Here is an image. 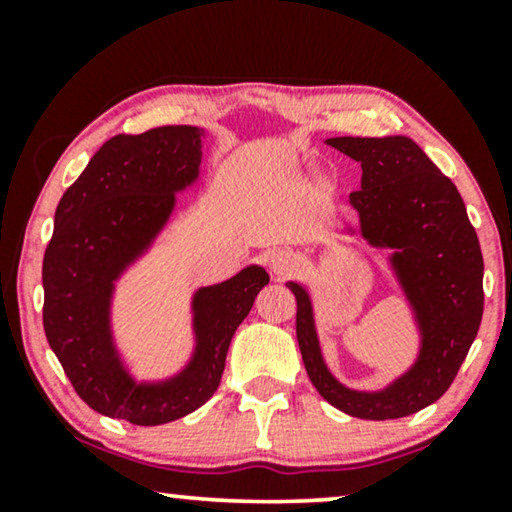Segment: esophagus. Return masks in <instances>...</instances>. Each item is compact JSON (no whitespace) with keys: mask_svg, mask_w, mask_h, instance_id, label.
<instances>
[{"mask_svg":"<svg viewBox=\"0 0 512 512\" xmlns=\"http://www.w3.org/2000/svg\"><path fill=\"white\" fill-rule=\"evenodd\" d=\"M268 265H270L272 275H277L279 279H282V277H291L293 272H296L298 261H296V256L291 254V251L277 249V251H270Z\"/></svg>","mask_w":512,"mask_h":512,"instance_id":"obj_1","label":"esophagus"}]
</instances>
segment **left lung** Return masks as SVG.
Here are the masks:
<instances>
[{"label": "left lung", "instance_id": "1", "mask_svg": "<svg viewBox=\"0 0 512 512\" xmlns=\"http://www.w3.org/2000/svg\"><path fill=\"white\" fill-rule=\"evenodd\" d=\"M333 149L361 163V188L349 195L361 233L391 247L422 331V352L410 373L377 394L345 389L328 373L314 333L312 303L298 300L296 335L307 375L335 408L361 419H398L436 403L450 389L482 321V251L457 186L408 137H333Z\"/></svg>", "mask_w": 512, "mask_h": 512}]
</instances>
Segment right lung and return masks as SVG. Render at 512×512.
<instances>
[{
	"instance_id": "add662e5",
	"label": "right lung",
	"mask_w": 512,
	"mask_h": 512,
	"mask_svg": "<svg viewBox=\"0 0 512 512\" xmlns=\"http://www.w3.org/2000/svg\"><path fill=\"white\" fill-rule=\"evenodd\" d=\"M200 137L193 125H163L104 142L62 195L44 254L48 345L90 408L137 426L174 422L214 396L230 340L270 279L251 265L195 293L198 347L181 375L137 384L123 370L109 333L114 279L163 228L174 193L198 177Z\"/></svg>"
}]
</instances>
